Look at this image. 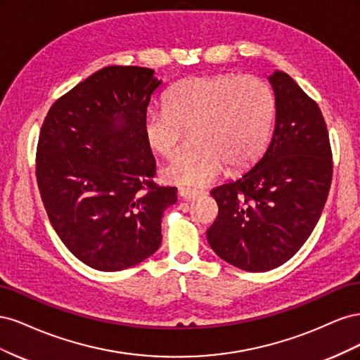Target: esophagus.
<instances>
[{"mask_svg": "<svg viewBox=\"0 0 360 360\" xmlns=\"http://www.w3.org/2000/svg\"><path fill=\"white\" fill-rule=\"evenodd\" d=\"M201 192L198 191H192V189H186V188H181L179 189V197L183 200H192V198H197Z\"/></svg>", "mask_w": 360, "mask_h": 360, "instance_id": "34e87169", "label": "esophagus"}]
</instances>
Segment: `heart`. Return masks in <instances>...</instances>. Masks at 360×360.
<instances>
[{
  "label": "heart",
  "instance_id": "obj_1",
  "mask_svg": "<svg viewBox=\"0 0 360 360\" xmlns=\"http://www.w3.org/2000/svg\"><path fill=\"white\" fill-rule=\"evenodd\" d=\"M274 114V93L258 76H189L165 94V110L144 115L143 132L155 153L171 158L193 130L198 147L171 160L162 176L169 183L204 186L225 165H252L266 147Z\"/></svg>",
  "mask_w": 360,
  "mask_h": 360
}]
</instances>
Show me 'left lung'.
I'll return each mask as SVG.
<instances>
[{"label":"left lung","mask_w":360,"mask_h":360,"mask_svg":"<svg viewBox=\"0 0 360 360\" xmlns=\"http://www.w3.org/2000/svg\"><path fill=\"white\" fill-rule=\"evenodd\" d=\"M276 123L254 168L214 188L219 207L207 230L212 249L238 269L267 271L288 261L308 240L328 200L333 162L329 132L317 102L275 70Z\"/></svg>","instance_id":"1"}]
</instances>
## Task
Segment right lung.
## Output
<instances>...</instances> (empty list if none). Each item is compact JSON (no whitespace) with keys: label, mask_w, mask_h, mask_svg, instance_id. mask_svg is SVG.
I'll use <instances>...</instances> for the list:
<instances>
[{"label":"right lung","mask_w":360,"mask_h":360,"mask_svg":"<svg viewBox=\"0 0 360 360\" xmlns=\"http://www.w3.org/2000/svg\"><path fill=\"white\" fill-rule=\"evenodd\" d=\"M155 70L108 66L51 106L41 124L36 177L63 243L96 270L132 267L160 246L163 210L177 189L153 181L143 132Z\"/></svg>","instance_id":"1"}]
</instances>
